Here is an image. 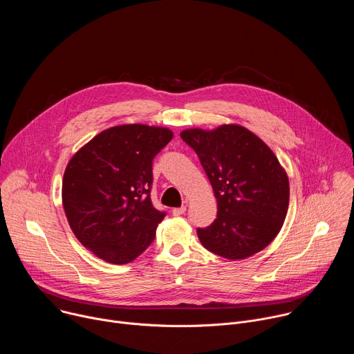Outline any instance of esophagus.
Instances as JSON below:
<instances>
[{"mask_svg": "<svg viewBox=\"0 0 354 354\" xmlns=\"http://www.w3.org/2000/svg\"><path fill=\"white\" fill-rule=\"evenodd\" d=\"M185 212H186V207L182 206V207L174 209V210H172V214H174V216H182V214H185Z\"/></svg>", "mask_w": 354, "mask_h": 354, "instance_id": "1", "label": "esophagus"}]
</instances>
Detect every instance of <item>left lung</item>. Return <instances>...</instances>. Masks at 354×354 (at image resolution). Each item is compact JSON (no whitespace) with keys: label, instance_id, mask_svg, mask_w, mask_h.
I'll return each mask as SVG.
<instances>
[{"label":"left lung","instance_id":"obj_1","mask_svg":"<svg viewBox=\"0 0 354 354\" xmlns=\"http://www.w3.org/2000/svg\"><path fill=\"white\" fill-rule=\"evenodd\" d=\"M180 137L198 156L217 198V218L197 236L230 261L265 249L280 232L288 210L290 183L269 145L246 127L186 129Z\"/></svg>","mask_w":354,"mask_h":354}]
</instances>
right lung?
<instances>
[{
  "label": "right lung",
  "mask_w": 354,
  "mask_h": 354,
  "mask_svg": "<svg viewBox=\"0 0 354 354\" xmlns=\"http://www.w3.org/2000/svg\"><path fill=\"white\" fill-rule=\"evenodd\" d=\"M172 137V130L161 126H113L68 161L64 213L77 239L99 259L130 263L154 241L165 213L151 203L153 160Z\"/></svg>",
  "instance_id": "1"
}]
</instances>
